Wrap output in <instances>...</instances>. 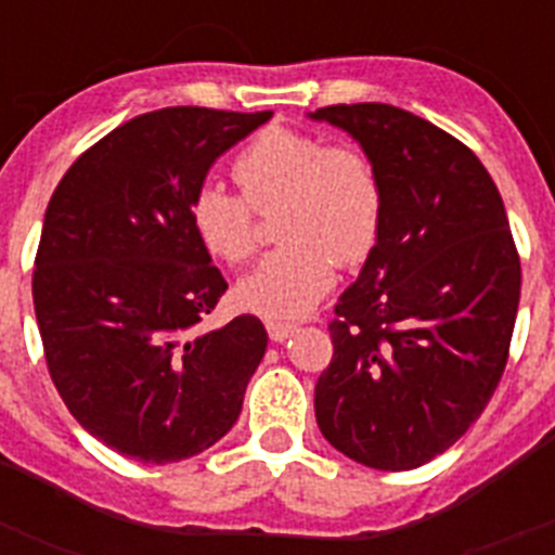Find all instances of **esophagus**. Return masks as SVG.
Instances as JSON below:
<instances>
[{"mask_svg":"<svg viewBox=\"0 0 555 555\" xmlns=\"http://www.w3.org/2000/svg\"><path fill=\"white\" fill-rule=\"evenodd\" d=\"M294 331H297V325H288V322H267V333L272 341H286Z\"/></svg>","mask_w":555,"mask_h":555,"instance_id":"34e87169","label":"esophagus"}]
</instances>
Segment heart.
<instances>
[{"label":"heart","instance_id":"heart-1","mask_svg":"<svg viewBox=\"0 0 555 555\" xmlns=\"http://www.w3.org/2000/svg\"><path fill=\"white\" fill-rule=\"evenodd\" d=\"M242 194L199 183L189 222L210 255L242 263L258 247V214L278 211L281 247L238 283L242 308L269 320L306 317L336 283V263L361 267L380 244L386 185L356 141H327L300 127L269 125L233 160Z\"/></svg>","mask_w":555,"mask_h":555}]
</instances>
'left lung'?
<instances>
[{"label":"left lung","instance_id":"left-lung-1","mask_svg":"<svg viewBox=\"0 0 555 555\" xmlns=\"http://www.w3.org/2000/svg\"><path fill=\"white\" fill-rule=\"evenodd\" d=\"M372 152L386 224L327 331L313 389L322 436L400 473L467 434L498 389L519 306V253L489 171L442 127L384 102L313 113Z\"/></svg>","mask_w":555,"mask_h":555}]
</instances>
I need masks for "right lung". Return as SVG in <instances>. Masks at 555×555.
Instances as JSON below:
<instances>
[{
	"label": "right lung",
	"instance_id": "add662e5",
	"mask_svg": "<svg viewBox=\"0 0 555 555\" xmlns=\"http://www.w3.org/2000/svg\"><path fill=\"white\" fill-rule=\"evenodd\" d=\"M269 116L141 113L88 146L49 199L33 269L49 377L77 423L127 459H191L242 414L267 331L244 313L199 333L228 281L191 228L189 197Z\"/></svg>",
	"mask_w": 555,
	"mask_h": 555
}]
</instances>
